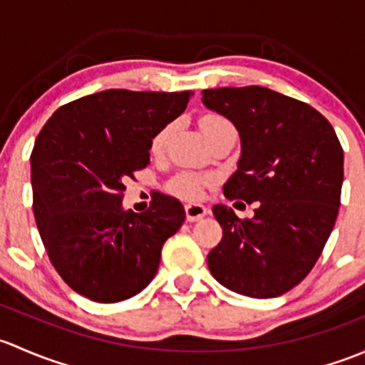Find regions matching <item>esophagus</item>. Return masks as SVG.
<instances>
[{
  "label": "esophagus",
  "mask_w": 365,
  "mask_h": 365,
  "mask_svg": "<svg viewBox=\"0 0 365 365\" xmlns=\"http://www.w3.org/2000/svg\"><path fill=\"white\" fill-rule=\"evenodd\" d=\"M186 220L187 221H198L202 220V217L207 214V207L202 204H195V202H191V204H186Z\"/></svg>",
  "instance_id": "34e87169"
}]
</instances>
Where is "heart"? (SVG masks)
Wrapping results in <instances>:
<instances>
[{"mask_svg": "<svg viewBox=\"0 0 365 365\" xmlns=\"http://www.w3.org/2000/svg\"><path fill=\"white\" fill-rule=\"evenodd\" d=\"M200 126H202V131H204V135L207 138L210 137V135L216 133V131L225 130V128H234L230 125V121H228V119L221 118V115H214V114L202 118ZM170 131H172V125H167V126L161 128L155 137H153V140H151V151L153 153L163 151ZM204 184H205V179L200 178V175L191 174V172H182V174L175 175V178L172 179L170 184H168V187H170L172 193L178 195V197L190 198V200H193V198H198L202 195V191H204Z\"/></svg>", "mask_w": 365, "mask_h": 365, "instance_id": "heart-1", "label": "heart"}]
</instances>
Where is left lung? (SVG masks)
Here are the masks:
<instances>
[{
  "label": "left lung",
  "instance_id": "obj_1",
  "mask_svg": "<svg viewBox=\"0 0 365 365\" xmlns=\"http://www.w3.org/2000/svg\"><path fill=\"white\" fill-rule=\"evenodd\" d=\"M202 103L240 137L225 197L258 202L247 220L212 207L223 239L207 255L210 274L240 295L287 294L317 264L336 223L344 161L336 131L311 105L260 86L204 89Z\"/></svg>",
  "mask_w": 365,
  "mask_h": 365
}]
</instances>
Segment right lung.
Listing matches in <instances>:
<instances>
[{
	"label": "right lung",
	"mask_w": 365,
	"mask_h": 365,
	"mask_svg": "<svg viewBox=\"0 0 365 365\" xmlns=\"http://www.w3.org/2000/svg\"><path fill=\"white\" fill-rule=\"evenodd\" d=\"M193 93L107 89L63 105L31 153L33 212L52 265L73 292L121 302L156 276L184 207L158 193L145 212L123 207L125 181L149 163L153 137Z\"/></svg>",
	"instance_id": "obj_1"
}]
</instances>
